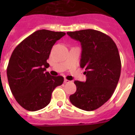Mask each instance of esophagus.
<instances>
[{"label": "esophagus", "mask_w": 135, "mask_h": 135, "mask_svg": "<svg viewBox=\"0 0 135 135\" xmlns=\"http://www.w3.org/2000/svg\"><path fill=\"white\" fill-rule=\"evenodd\" d=\"M70 82H71V81L68 80H67V79L64 80V83H65V84H68V83H70Z\"/></svg>", "instance_id": "esophagus-1"}]
</instances>
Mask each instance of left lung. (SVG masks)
Segmentation results:
<instances>
[{"instance_id":"1","label":"left lung","mask_w":135,"mask_h":135,"mask_svg":"<svg viewBox=\"0 0 135 135\" xmlns=\"http://www.w3.org/2000/svg\"><path fill=\"white\" fill-rule=\"evenodd\" d=\"M80 42V68L85 69V82L75 80L76 91L70 96L76 108L93 111L110 99L120 79L121 61L118 49L109 36L95 30L67 32Z\"/></svg>"}]
</instances>
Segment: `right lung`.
Returning <instances> with one entry per match:
<instances>
[{
    "mask_svg": "<svg viewBox=\"0 0 135 135\" xmlns=\"http://www.w3.org/2000/svg\"><path fill=\"white\" fill-rule=\"evenodd\" d=\"M65 32L40 30L15 47L7 66L9 87L17 102L26 110H39L50 103L51 94L64 77L51 76L46 62L51 49Z\"/></svg>",
    "mask_w": 135,
    "mask_h": 135,
    "instance_id": "1",
    "label": "right lung"
}]
</instances>
